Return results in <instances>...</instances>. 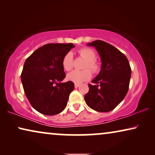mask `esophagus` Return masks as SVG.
Returning <instances> with one entry per match:
<instances>
[{"instance_id":"1","label":"esophagus","mask_w":155,"mask_h":155,"mask_svg":"<svg viewBox=\"0 0 155 155\" xmlns=\"http://www.w3.org/2000/svg\"><path fill=\"white\" fill-rule=\"evenodd\" d=\"M78 87H79V84H75V88H78Z\"/></svg>"}]
</instances>
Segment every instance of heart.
<instances>
[{"label":"heart","instance_id":"b5f03b06","mask_svg":"<svg viewBox=\"0 0 155 155\" xmlns=\"http://www.w3.org/2000/svg\"><path fill=\"white\" fill-rule=\"evenodd\" d=\"M80 56L84 60L86 61L84 63L83 71H73L67 75V80L70 82L75 84H80L82 82L87 81L92 78V73L90 69L93 73H97L100 68V65L99 63L95 60L96 58V54L92 49L89 48H82L79 51ZM62 65L63 68L66 71H69L73 68V56L71 52H68L63 57Z\"/></svg>","mask_w":155,"mask_h":155}]
</instances>
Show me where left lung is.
<instances>
[{"instance_id": "left-lung-1", "label": "left lung", "mask_w": 155, "mask_h": 155, "mask_svg": "<svg viewBox=\"0 0 155 155\" xmlns=\"http://www.w3.org/2000/svg\"><path fill=\"white\" fill-rule=\"evenodd\" d=\"M94 46L101 61L100 72L89 84L84 100L89 107L99 112H109L117 107L128 91L131 68L128 58L118 48L96 40L87 44Z\"/></svg>"}]
</instances>
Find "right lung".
<instances>
[{
  "label": "right lung",
  "instance_id": "add662e5",
  "mask_svg": "<svg viewBox=\"0 0 155 155\" xmlns=\"http://www.w3.org/2000/svg\"><path fill=\"white\" fill-rule=\"evenodd\" d=\"M73 44H48L34 51L25 61L21 80L25 95L38 112L53 116L63 111L74 83L61 82L65 78L62 65Z\"/></svg>",
  "mask_w": 155,
  "mask_h": 155
}]
</instances>
